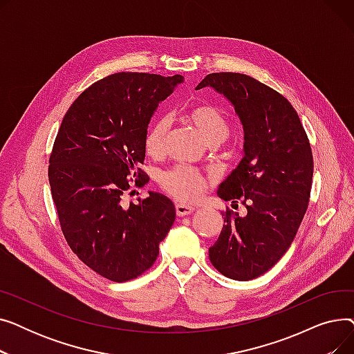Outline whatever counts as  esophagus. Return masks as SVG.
I'll return each mask as SVG.
<instances>
[{
	"instance_id": "esophagus-1",
	"label": "esophagus",
	"mask_w": 354,
	"mask_h": 354,
	"mask_svg": "<svg viewBox=\"0 0 354 354\" xmlns=\"http://www.w3.org/2000/svg\"><path fill=\"white\" fill-rule=\"evenodd\" d=\"M175 209H176L178 216H187V215H191L194 212V207L187 205V203H176Z\"/></svg>"
}]
</instances>
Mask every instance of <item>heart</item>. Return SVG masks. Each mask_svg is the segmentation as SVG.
Masks as SVG:
<instances>
[{
    "label": "heart",
    "mask_w": 354,
    "mask_h": 354,
    "mask_svg": "<svg viewBox=\"0 0 354 354\" xmlns=\"http://www.w3.org/2000/svg\"><path fill=\"white\" fill-rule=\"evenodd\" d=\"M187 119L198 130L203 140L209 145L224 140L230 132V124L225 115L209 103L192 106L187 111ZM169 129V116H160L152 122L143 139V146L147 155L158 158L163 153ZM159 185L166 194H169L178 201L195 202L205 192L208 179L194 167L179 165L160 174Z\"/></svg>",
    "instance_id": "heart-1"
}]
</instances>
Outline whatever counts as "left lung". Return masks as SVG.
I'll return each instance as SVG.
<instances>
[{
	"instance_id": "1",
	"label": "left lung",
	"mask_w": 354,
	"mask_h": 354,
	"mask_svg": "<svg viewBox=\"0 0 354 354\" xmlns=\"http://www.w3.org/2000/svg\"><path fill=\"white\" fill-rule=\"evenodd\" d=\"M207 86L234 104L244 129V158L218 195L247 208L245 216L222 212L209 259L221 274L248 281L280 261L299 231L311 192V146L297 111L274 88L225 71L208 74L196 90Z\"/></svg>"
}]
</instances>
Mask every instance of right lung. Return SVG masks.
I'll use <instances>...</instances> for the list:
<instances>
[{
  "instance_id": "add662e5",
  "label": "right lung",
  "mask_w": 354,
  "mask_h": 354,
  "mask_svg": "<svg viewBox=\"0 0 354 354\" xmlns=\"http://www.w3.org/2000/svg\"><path fill=\"white\" fill-rule=\"evenodd\" d=\"M182 82L180 74H110L73 102L55 136L48 182L63 235L110 281L133 280L151 268L175 221V205L162 194L149 192L138 203L124 196L130 182L139 188L146 182L139 165L147 124Z\"/></svg>"
}]
</instances>
